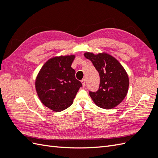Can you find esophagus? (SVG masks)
<instances>
[{"mask_svg": "<svg viewBox=\"0 0 158 158\" xmlns=\"http://www.w3.org/2000/svg\"><path fill=\"white\" fill-rule=\"evenodd\" d=\"M82 83L83 87H85V79H82Z\"/></svg>", "mask_w": 158, "mask_h": 158, "instance_id": "1", "label": "esophagus"}]
</instances>
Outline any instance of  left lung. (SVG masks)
Returning a JSON list of instances; mask_svg holds the SVG:
<instances>
[{"instance_id": "1", "label": "left lung", "mask_w": 158, "mask_h": 158, "mask_svg": "<svg viewBox=\"0 0 158 158\" xmlns=\"http://www.w3.org/2000/svg\"><path fill=\"white\" fill-rule=\"evenodd\" d=\"M85 58L92 62L100 76V84L96 92L89 95L97 106L111 109L117 106L127 95L129 79L125 69L112 55L107 52L94 54L86 52Z\"/></svg>"}]
</instances>
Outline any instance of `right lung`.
I'll return each instance as SVG.
<instances>
[{"instance_id":"obj_1","label":"right lung","mask_w":158,"mask_h":158,"mask_svg":"<svg viewBox=\"0 0 158 158\" xmlns=\"http://www.w3.org/2000/svg\"><path fill=\"white\" fill-rule=\"evenodd\" d=\"M74 55L52 57L43 65L35 82L41 102L55 112L62 111L73 103L82 84L71 67Z\"/></svg>"}]
</instances>
